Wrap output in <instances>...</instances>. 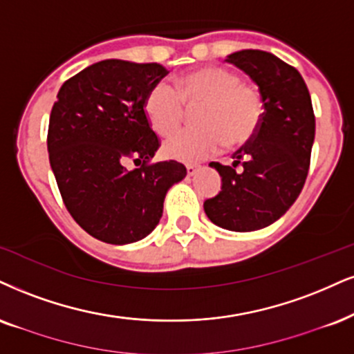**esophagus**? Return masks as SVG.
Returning <instances> with one entry per match:
<instances>
[{"instance_id":"esophagus-1","label":"esophagus","mask_w":354,"mask_h":354,"mask_svg":"<svg viewBox=\"0 0 354 354\" xmlns=\"http://www.w3.org/2000/svg\"><path fill=\"white\" fill-rule=\"evenodd\" d=\"M200 170V167L198 165H187V174H189V177H192V176H195V174H197Z\"/></svg>"}]
</instances>
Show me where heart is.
<instances>
[{
	"instance_id": "obj_1",
	"label": "heart",
	"mask_w": 354,
	"mask_h": 354,
	"mask_svg": "<svg viewBox=\"0 0 354 354\" xmlns=\"http://www.w3.org/2000/svg\"><path fill=\"white\" fill-rule=\"evenodd\" d=\"M185 106L200 108L195 121L200 128L184 129L164 142V154L182 162H197L226 142H250L261 128L264 100L259 90L241 82L236 72L225 67H202L172 85L152 86L144 102L151 128L160 136L174 133L185 118Z\"/></svg>"
}]
</instances>
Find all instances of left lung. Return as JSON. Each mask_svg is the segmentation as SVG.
Returning a JSON list of instances; mask_svg holds the SVG:
<instances>
[{"mask_svg":"<svg viewBox=\"0 0 354 354\" xmlns=\"http://www.w3.org/2000/svg\"><path fill=\"white\" fill-rule=\"evenodd\" d=\"M226 62L259 86L264 118L256 136L233 154V165L210 164L221 176V190L203 208L216 226L244 233L272 225L297 200L310 165L315 115L302 75L279 57L244 49Z\"/></svg>","mask_w":354,"mask_h":354,"instance_id":"1","label":"left lung"}]
</instances>
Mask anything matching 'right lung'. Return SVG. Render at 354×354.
I'll list each match as a JSON object with an SVG mask.
<instances>
[{"mask_svg": "<svg viewBox=\"0 0 354 354\" xmlns=\"http://www.w3.org/2000/svg\"><path fill=\"white\" fill-rule=\"evenodd\" d=\"M167 73L160 64L108 59L57 93L47 133L52 172L73 220L103 243L146 238L162 216L167 190L187 176L176 160L151 164L159 139L144 102ZM128 160L140 167L128 171Z\"/></svg>", "mask_w": 354, "mask_h": 354, "instance_id": "obj_1", "label": "right lung"}]
</instances>
